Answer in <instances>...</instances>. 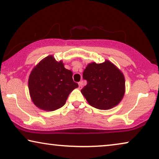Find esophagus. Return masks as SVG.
Listing matches in <instances>:
<instances>
[{"label":"esophagus","mask_w":159,"mask_h":159,"mask_svg":"<svg viewBox=\"0 0 159 159\" xmlns=\"http://www.w3.org/2000/svg\"><path fill=\"white\" fill-rule=\"evenodd\" d=\"M78 84H79V89H82V85H83V83H82V82H80Z\"/></svg>","instance_id":"esophagus-1"}]
</instances>
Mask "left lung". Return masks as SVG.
Here are the masks:
<instances>
[{"label":"left lung","instance_id":"8db88e82","mask_svg":"<svg viewBox=\"0 0 159 159\" xmlns=\"http://www.w3.org/2000/svg\"><path fill=\"white\" fill-rule=\"evenodd\" d=\"M83 79L88 83L81 90L82 94L90 106L98 109L115 107L125 95V76L108 60L101 64H88L84 70Z\"/></svg>","mask_w":159,"mask_h":159}]
</instances>
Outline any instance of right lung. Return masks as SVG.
I'll return each instance as SVG.
<instances>
[{
    "instance_id": "add662e5",
    "label": "right lung",
    "mask_w": 159,
    "mask_h": 159,
    "mask_svg": "<svg viewBox=\"0 0 159 159\" xmlns=\"http://www.w3.org/2000/svg\"><path fill=\"white\" fill-rule=\"evenodd\" d=\"M72 75L62 61H57L53 56L41 60L32 70L28 80L30 95L34 105L47 111L62 107L69 93L78 88Z\"/></svg>"
}]
</instances>
